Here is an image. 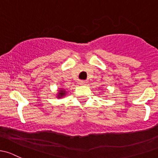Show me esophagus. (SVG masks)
Returning <instances> with one entry per match:
<instances>
[{
    "label": "esophagus",
    "instance_id": "esophagus-1",
    "mask_svg": "<svg viewBox=\"0 0 158 158\" xmlns=\"http://www.w3.org/2000/svg\"><path fill=\"white\" fill-rule=\"evenodd\" d=\"M86 84H87V81H79L80 85H86Z\"/></svg>",
    "mask_w": 158,
    "mask_h": 158
}]
</instances>
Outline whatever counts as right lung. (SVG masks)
Segmentation results:
<instances>
[{
    "label": "right lung",
    "mask_w": 158,
    "mask_h": 158,
    "mask_svg": "<svg viewBox=\"0 0 158 158\" xmlns=\"http://www.w3.org/2000/svg\"><path fill=\"white\" fill-rule=\"evenodd\" d=\"M67 94V92H66L65 90H64V89H62V88H61L59 90V91H58V98H61V97H64V96H65V94Z\"/></svg>",
    "instance_id": "obj_1"
}]
</instances>
